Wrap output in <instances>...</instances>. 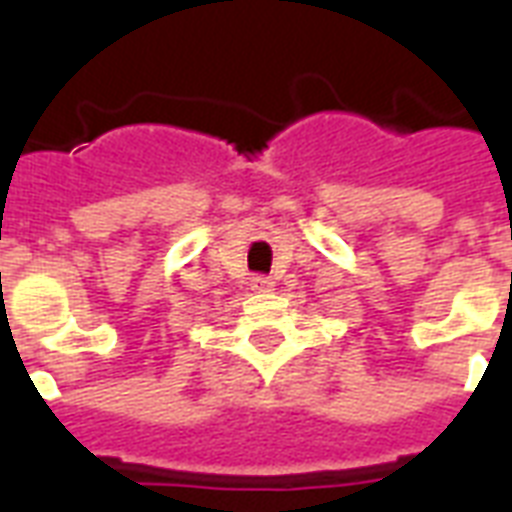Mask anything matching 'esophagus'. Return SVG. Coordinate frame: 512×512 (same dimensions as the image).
Masks as SVG:
<instances>
[{"label": "esophagus", "instance_id": "34e87169", "mask_svg": "<svg viewBox=\"0 0 512 512\" xmlns=\"http://www.w3.org/2000/svg\"><path fill=\"white\" fill-rule=\"evenodd\" d=\"M271 287L273 281L268 279V276H255V279H252V289H255V292H271Z\"/></svg>", "mask_w": 512, "mask_h": 512}]
</instances>
